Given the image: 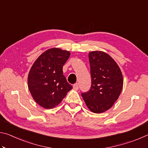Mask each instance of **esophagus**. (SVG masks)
I'll return each instance as SVG.
<instances>
[{"label":"esophagus","mask_w":148,"mask_h":148,"mask_svg":"<svg viewBox=\"0 0 148 148\" xmlns=\"http://www.w3.org/2000/svg\"><path fill=\"white\" fill-rule=\"evenodd\" d=\"M73 88H74V89H75V90H78V89H79V86H78V84H75L74 86H73Z\"/></svg>","instance_id":"1"}]
</instances>
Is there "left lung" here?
I'll return each mask as SVG.
<instances>
[{
	"mask_svg": "<svg viewBox=\"0 0 148 148\" xmlns=\"http://www.w3.org/2000/svg\"><path fill=\"white\" fill-rule=\"evenodd\" d=\"M89 60L91 87L82 96L92 112L101 114L109 110L119 98L123 86V77L118 64L105 52H89Z\"/></svg>",
	"mask_w": 148,
	"mask_h": 148,
	"instance_id": "left-lung-1",
	"label": "left lung"
}]
</instances>
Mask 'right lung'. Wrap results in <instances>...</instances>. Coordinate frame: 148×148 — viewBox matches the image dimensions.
Wrapping results in <instances>:
<instances>
[{
  "instance_id": "add662e5",
  "label": "right lung",
  "mask_w": 148,
  "mask_h": 148,
  "mask_svg": "<svg viewBox=\"0 0 148 148\" xmlns=\"http://www.w3.org/2000/svg\"><path fill=\"white\" fill-rule=\"evenodd\" d=\"M70 56L66 50L49 49L37 58L30 69L27 79L29 91L34 101L44 108L57 106L72 89L62 74V66Z\"/></svg>"
}]
</instances>
